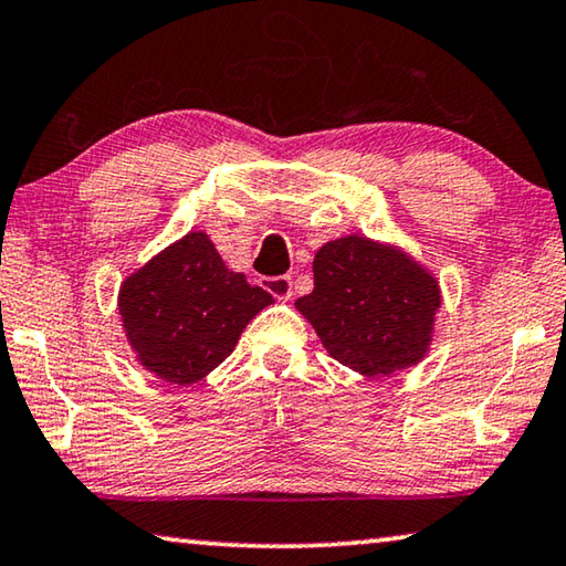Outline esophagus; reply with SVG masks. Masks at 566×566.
Instances as JSON below:
<instances>
[{
    "instance_id": "esophagus-1",
    "label": "esophagus",
    "mask_w": 566,
    "mask_h": 566,
    "mask_svg": "<svg viewBox=\"0 0 566 566\" xmlns=\"http://www.w3.org/2000/svg\"><path fill=\"white\" fill-rule=\"evenodd\" d=\"M263 289L275 295L277 301H285L293 295V277L291 275H271V277H263Z\"/></svg>"
}]
</instances>
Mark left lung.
<instances>
[{
	"label": "left lung",
	"mask_w": 566,
	"mask_h": 566,
	"mask_svg": "<svg viewBox=\"0 0 566 566\" xmlns=\"http://www.w3.org/2000/svg\"><path fill=\"white\" fill-rule=\"evenodd\" d=\"M313 281L295 308L338 363L363 375H392L428 350L440 289L408 255L348 235L315 253Z\"/></svg>",
	"instance_id": "left-lung-1"
}]
</instances>
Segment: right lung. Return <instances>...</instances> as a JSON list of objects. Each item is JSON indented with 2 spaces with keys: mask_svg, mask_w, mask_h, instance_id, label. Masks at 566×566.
Segmentation results:
<instances>
[{
  "mask_svg": "<svg viewBox=\"0 0 566 566\" xmlns=\"http://www.w3.org/2000/svg\"><path fill=\"white\" fill-rule=\"evenodd\" d=\"M273 303L261 285L228 271L206 233L168 245L118 293L128 343L146 370L191 385L233 353L248 321Z\"/></svg>",
  "mask_w": 566,
  "mask_h": 566,
  "instance_id": "1",
  "label": "right lung"
}]
</instances>
